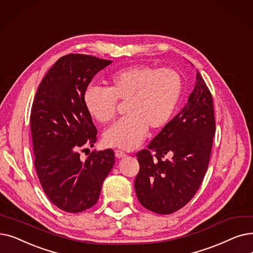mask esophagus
<instances>
[{"instance_id":"esophagus-1","label":"esophagus","mask_w":253,"mask_h":253,"mask_svg":"<svg viewBox=\"0 0 253 253\" xmlns=\"http://www.w3.org/2000/svg\"><path fill=\"white\" fill-rule=\"evenodd\" d=\"M115 155L117 158H123L126 156V154L123 151H120V150H116L115 151Z\"/></svg>"}]
</instances>
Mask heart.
Listing matches in <instances>:
<instances>
[{
	"label": "heart",
	"instance_id": "1",
	"mask_svg": "<svg viewBox=\"0 0 253 253\" xmlns=\"http://www.w3.org/2000/svg\"><path fill=\"white\" fill-rule=\"evenodd\" d=\"M182 90L183 81L177 71L137 65L109 76L107 89L90 85L84 103L93 119L107 123L116 115L117 101L126 102V117L105 130L103 140L109 147L131 150L144 139L147 129L155 131L169 123Z\"/></svg>",
	"mask_w": 253,
	"mask_h": 253
}]
</instances>
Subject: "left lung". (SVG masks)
<instances>
[{
	"mask_svg": "<svg viewBox=\"0 0 253 253\" xmlns=\"http://www.w3.org/2000/svg\"><path fill=\"white\" fill-rule=\"evenodd\" d=\"M215 134L213 98L196 73L188 101L148 146L136 153L134 188L148 210L168 215L190 202L204 180Z\"/></svg>",
	"mask_w": 253,
	"mask_h": 253,
	"instance_id": "8db88e82",
	"label": "left lung"
}]
</instances>
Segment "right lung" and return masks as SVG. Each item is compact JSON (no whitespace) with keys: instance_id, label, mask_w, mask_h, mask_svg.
Listing matches in <instances>:
<instances>
[{"instance_id":"obj_1","label":"right lung","mask_w":253,"mask_h":253,"mask_svg":"<svg viewBox=\"0 0 253 253\" xmlns=\"http://www.w3.org/2000/svg\"><path fill=\"white\" fill-rule=\"evenodd\" d=\"M112 63L81 53L60 58L40 83L32 105L37 175L49 201L65 212L92 208L115 164L112 149L93 151L84 161L80 154L97 140L84 92L94 76Z\"/></svg>"}]
</instances>
